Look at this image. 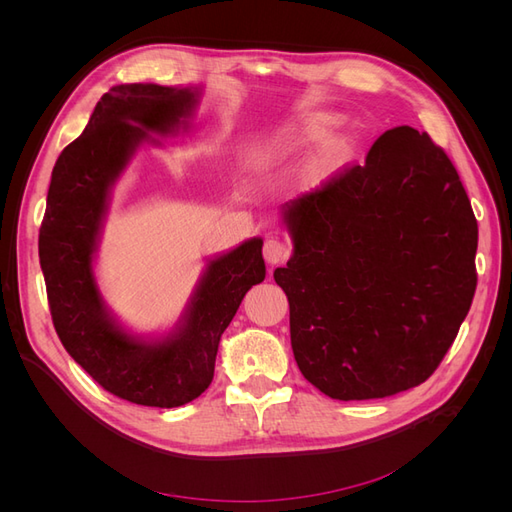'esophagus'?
Wrapping results in <instances>:
<instances>
[{"instance_id": "obj_1", "label": "esophagus", "mask_w": 512, "mask_h": 512, "mask_svg": "<svg viewBox=\"0 0 512 512\" xmlns=\"http://www.w3.org/2000/svg\"><path fill=\"white\" fill-rule=\"evenodd\" d=\"M262 254H265V260L269 265H282V262L288 258L290 250L280 239H269L265 247H262Z\"/></svg>"}]
</instances>
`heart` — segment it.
<instances>
[{"label":"heart","instance_id":"obj_1","mask_svg":"<svg viewBox=\"0 0 512 512\" xmlns=\"http://www.w3.org/2000/svg\"><path fill=\"white\" fill-rule=\"evenodd\" d=\"M329 126L331 123L324 117H312L297 126L277 130L254 149V164L260 168H273L303 156L309 147L327 136Z\"/></svg>","mask_w":512,"mask_h":512}]
</instances>
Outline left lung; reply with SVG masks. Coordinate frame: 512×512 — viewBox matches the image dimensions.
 <instances>
[{
  "label": "left lung",
  "instance_id": "obj_1",
  "mask_svg": "<svg viewBox=\"0 0 512 512\" xmlns=\"http://www.w3.org/2000/svg\"><path fill=\"white\" fill-rule=\"evenodd\" d=\"M294 254L275 269L294 361L333 399L423 384L453 346L476 290L478 224L446 151L410 126L386 130L284 209Z\"/></svg>",
  "mask_w": 512,
  "mask_h": 512
}]
</instances>
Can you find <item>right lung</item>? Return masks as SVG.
<instances>
[{
    "instance_id": "right-lung-1",
    "label": "right lung",
    "mask_w": 512,
    "mask_h": 512,
    "mask_svg": "<svg viewBox=\"0 0 512 512\" xmlns=\"http://www.w3.org/2000/svg\"><path fill=\"white\" fill-rule=\"evenodd\" d=\"M196 94L162 85H117L100 98L85 132L59 153L38 254L53 327L72 359L104 391L130 404L177 408L209 389L220 337L245 292L265 280L262 241L209 262L181 333L147 346L106 316L91 275L108 185L153 130L166 134L190 115Z\"/></svg>"
}]
</instances>
